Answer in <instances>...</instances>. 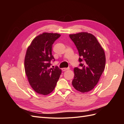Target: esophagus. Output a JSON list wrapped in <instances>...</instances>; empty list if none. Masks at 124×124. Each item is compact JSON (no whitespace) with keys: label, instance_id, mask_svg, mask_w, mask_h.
I'll return each instance as SVG.
<instances>
[{"label":"esophagus","instance_id":"34e87169","mask_svg":"<svg viewBox=\"0 0 124 124\" xmlns=\"http://www.w3.org/2000/svg\"><path fill=\"white\" fill-rule=\"evenodd\" d=\"M69 69V68H63L62 69V71H65L66 70H68Z\"/></svg>","mask_w":124,"mask_h":124}]
</instances>
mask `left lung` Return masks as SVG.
Segmentation results:
<instances>
[{
    "instance_id": "1",
    "label": "left lung",
    "mask_w": 124,
    "mask_h": 124,
    "mask_svg": "<svg viewBox=\"0 0 124 124\" xmlns=\"http://www.w3.org/2000/svg\"><path fill=\"white\" fill-rule=\"evenodd\" d=\"M69 37L78 50L80 62V68L74 69L72 85L81 93L88 92L97 84L104 71L106 65L104 50L91 33L82 32Z\"/></svg>"
}]
</instances>
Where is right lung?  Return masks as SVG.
<instances>
[{
    "instance_id": "obj_1",
    "label": "right lung",
    "mask_w": 124,
    "mask_h": 124,
    "mask_svg": "<svg viewBox=\"0 0 124 124\" xmlns=\"http://www.w3.org/2000/svg\"><path fill=\"white\" fill-rule=\"evenodd\" d=\"M60 37L58 33L44 32L32 41L26 51L25 73L32 89L40 94L46 95L53 92L61 74L57 66L50 68L51 61H55L52 46Z\"/></svg>"
}]
</instances>
